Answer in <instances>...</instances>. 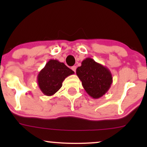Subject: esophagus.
Wrapping results in <instances>:
<instances>
[{
	"label": "esophagus",
	"instance_id": "obj_1",
	"mask_svg": "<svg viewBox=\"0 0 147 147\" xmlns=\"http://www.w3.org/2000/svg\"><path fill=\"white\" fill-rule=\"evenodd\" d=\"M71 69H72V70H73V71H74V72H76V69H77V67H76V66H75V65H74V66H72V68H71Z\"/></svg>",
	"mask_w": 147,
	"mask_h": 147
}]
</instances>
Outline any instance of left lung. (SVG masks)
<instances>
[{
  "label": "left lung",
  "instance_id": "obj_1",
  "mask_svg": "<svg viewBox=\"0 0 147 147\" xmlns=\"http://www.w3.org/2000/svg\"><path fill=\"white\" fill-rule=\"evenodd\" d=\"M76 73L82 81L86 92L93 99L105 95L113 83L112 74L109 69L91 58L85 59Z\"/></svg>",
  "mask_w": 147,
  "mask_h": 147
}]
</instances>
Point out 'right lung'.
<instances>
[{"instance_id": "add662e5", "label": "right lung", "mask_w": 147, "mask_h": 147, "mask_svg": "<svg viewBox=\"0 0 147 147\" xmlns=\"http://www.w3.org/2000/svg\"><path fill=\"white\" fill-rule=\"evenodd\" d=\"M74 73L63 63L50 59L37 76L38 87L45 95L52 96L61 88L64 79Z\"/></svg>"}]
</instances>
